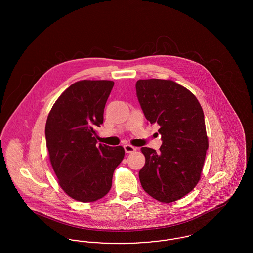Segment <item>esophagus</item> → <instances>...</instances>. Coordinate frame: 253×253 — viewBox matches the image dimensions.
<instances>
[{
    "instance_id": "esophagus-1",
    "label": "esophagus",
    "mask_w": 253,
    "mask_h": 253,
    "mask_svg": "<svg viewBox=\"0 0 253 253\" xmlns=\"http://www.w3.org/2000/svg\"><path fill=\"white\" fill-rule=\"evenodd\" d=\"M123 147H124L125 153H127V154H132V153H134V152L136 151V148H135V147H132L131 145L126 144L124 145Z\"/></svg>"
}]
</instances>
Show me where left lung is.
<instances>
[{
  "label": "left lung",
  "instance_id": "1",
  "mask_svg": "<svg viewBox=\"0 0 253 253\" xmlns=\"http://www.w3.org/2000/svg\"><path fill=\"white\" fill-rule=\"evenodd\" d=\"M136 96L146 120L157 123L160 152L142 147L139 180L146 193L169 203L192 192L201 176L209 142L204 113L197 98L172 81L139 80Z\"/></svg>",
  "mask_w": 253,
  "mask_h": 253
}]
</instances>
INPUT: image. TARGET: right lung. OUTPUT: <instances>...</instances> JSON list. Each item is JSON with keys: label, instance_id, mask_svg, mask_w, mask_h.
<instances>
[{"label": "right lung", "instance_id": "1", "mask_svg": "<svg viewBox=\"0 0 253 253\" xmlns=\"http://www.w3.org/2000/svg\"><path fill=\"white\" fill-rule=\"evenodd\" d=\"M111 81H81L57 99L45 125L46 147L61 189L73 199L92 202L112 187L124 157L121 146H96V128L103 123Z\"/></svg>", "mask_w": 253, "mask_h": 253}]
</instances>
